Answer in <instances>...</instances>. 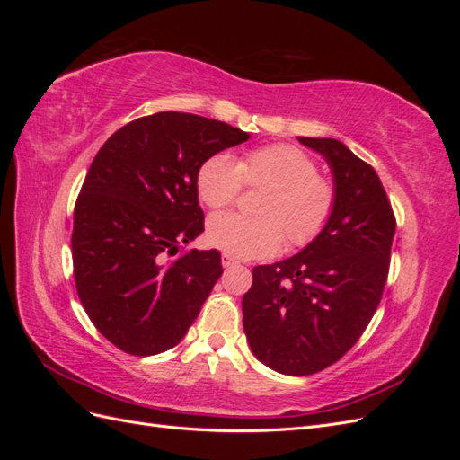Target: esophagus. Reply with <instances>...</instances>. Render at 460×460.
Wrapping results in <instances>:
<instances>
[{
	"mask_svg": "<svg viewBox=\"0 0 460 460\" xmlns=\"http://www.w3.org/2000/svg\"><path fill=\"white\" fill-rule=\"evenodd\" d=\"M235 264H238V261H235V259L230 257V255H226V253H222V267L230 269V267H235Z\"/></svg>",
	"mask_w": 460,
	"mask_h": 460,
	"instance_id": "obj_1",
	"label": "esophagus"
}]
</instances>
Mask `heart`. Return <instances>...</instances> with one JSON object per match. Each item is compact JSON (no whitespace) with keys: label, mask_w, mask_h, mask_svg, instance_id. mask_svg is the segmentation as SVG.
I'll return each mask as SVG.
<instances>
[{"label":"heart","mask_w":460,"mask_h":460,"mask_svg":"<svg viewBox=\"0 0 460 460\" xmlns=\"http://www.w3.org/2000/svg\"><path fill=\"white\" fill-rule=\"evenodd\" d=\"M243 184L264 188L255 207L259 217L215 215L207 226L211 245L235 259L274 255L284 240L291 249L309 245L336 208V186L318 174L316 161L297 146H261L243 153L238 163L226 153H215L196 178L199 199L213 211L238 199Z\"/></svg>","instance_id":"b5f03b06"}]
</instances>
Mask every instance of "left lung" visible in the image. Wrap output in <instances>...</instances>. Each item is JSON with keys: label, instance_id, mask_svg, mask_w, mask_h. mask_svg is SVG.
I'll return each instance as SVG.
<instances>
[{"label": "left lung", "instance_id": "8db88e82", "mask_svg": "<svg viewBox=\"0 0 460 460\" xmlns=\"http://www.w3.org/2000/svg\"><path fill=\"white\" fill-rule=\"evenodd\" d=\"M324 155L338 199L328 226L297 255L253 269L242 299L252 351L269 368L307 376L363 336L392 261L395 215L372 166L332 137H299Z\"/></svg>", "mask_w": 460, "mask_h": 460}]
</instances>
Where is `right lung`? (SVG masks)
I'll list each match as a JSON object with an SVG mask.
<instances>
[{
    "mask_svg": "<svg viewBox=\"0 0 460 460\" xmlns=\"http://www.w3.org/2000/svg\"><path fill=\"white\" fill-rule=\"evenodd\" d=\"M247 140L226 122L161 111L97 151L75 205L73 269L82 307L120 351L172 349L198 318L222 274L220 253L173 255L203 232L199 166Z\"/></svg>",
    "mask_w": 460,
    "mask_h": 460,
    "instance_id": "obj_1",
    "label": "right lung"
}]
</instances>
